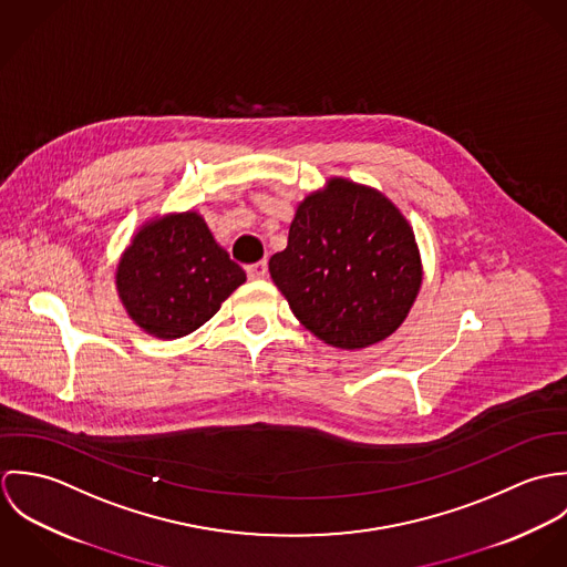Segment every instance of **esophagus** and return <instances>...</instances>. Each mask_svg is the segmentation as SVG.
Returning <instances> with one entry per match:
<instances>
[{"mask_svg":"<svg viewBox=\"0 0 567 567\" xmlns=\"http://www.w3.org/2000/svg\"><path fill=\"white\" fill-rule=\"evenodd\" d=\"M246 275L248 279H264L268 275V264L266 261H257V264H250L246 268Z\"/></svg>","mask_w":567,"mask_h":567,"instance_id":"obj_1","label":"esophagus"}]
</instances>
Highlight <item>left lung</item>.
<instances>
[{
	"mask_svg": "<svg viewBox=\"0 0 567 567\" xmlns=\"http://www.w3.org/2000/svg\"><path fill=\"white\" fill-rule=\"evenodd\" d=\"M268 270L299 323L349 351L404 323L423 279L404 214L382 192L340 176L299 203L288 246Z\"/></svg>",
	"mask_w": 567,
	"mask_h": 567,
	"instance_id": "8db88e82",
	"label": "left lung"
}]
</instances>
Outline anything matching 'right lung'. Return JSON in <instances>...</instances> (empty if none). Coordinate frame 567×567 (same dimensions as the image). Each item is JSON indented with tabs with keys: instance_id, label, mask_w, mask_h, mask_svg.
Wrapping results in <instances>:
<instances>
[{
	"instance_id": "right-lung-1",
	"label": "right lung",
	"mask_w": 567,
	"mask_h": 567,
	"mask_svg": "<svg viewBox=\"0 0 567 567\" xmlns=\"http://www.w3.org/2000/svg\"><path fill=\"white\" fill-rule=\"evenodd\" d=\"M246 281L198 212L165 214L137 229L122 252L115 288L146 333L174 340L207 323Z\"/></svg>"
}]
</instances>
